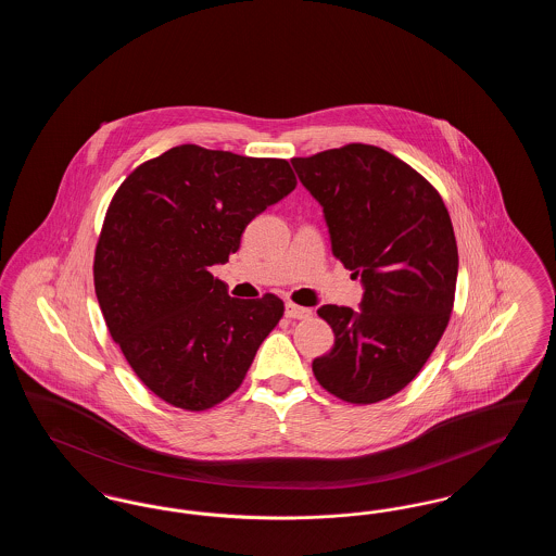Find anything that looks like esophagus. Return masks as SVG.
Segmentation results:
<instances>
[{
	"mask_svg": "<svg viewBox=\"0 0 556 556\" xmlns=\"http://www.w3.org/2000/svg\"><path fill=\"white\" fill-rule=\"evenodd\" d=\"M286 315L290 318H308L313 315V311H311V308H304V306H298V304H293V302H288V304H286Z\"/></svg>",
	"mask_w": 556,
	"mask_h": 556,
	"instance_id": "1",
	"label": "esophagus"
}]
</instances>
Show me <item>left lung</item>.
I'll use <instances>...</instances> for the list:
<instances>
[{"label": "left lung", "mask_w": 556, "mask_h": 556, "mask_svg": "<svg viewBox=\"0 0 556 556\" xmlns=\"http://www.w3.org/2000/svg\"><path fill=\"white\" fill-rule=\"evenodd\" d=\"M325 212L333 256L363 281L361 311L325 304L336 344L313 361L350 404L404 390L435 350L454 306L458 250L442 195L406 162L367 143L291 159Z\"/></svg>", "instance_id": "1"}]
</instances>
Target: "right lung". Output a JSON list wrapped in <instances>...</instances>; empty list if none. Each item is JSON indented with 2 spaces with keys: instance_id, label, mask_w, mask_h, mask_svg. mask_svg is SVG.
<instances>
[{
  "instance_id": "right-lung-1",
  "label": "right lung",
  "mask_w": 556,
  "mask_h": 556,
  "mask_svg": "<svg viewBox=\"0 0 556 556\" xmlns=\"http://www.w3.org/2000/svg\"><path fill=\"white\" fill-rule=\"evenodd\" d=\"M295 184L288 160L186 143L116 189L96 245V295L112 340L160 400L198 413L241 386L283 300L231 298L211 266Z\"/></svg>"
}]
</instances>
